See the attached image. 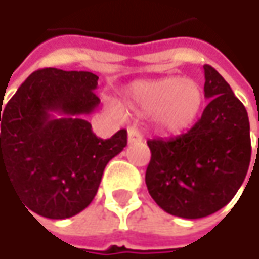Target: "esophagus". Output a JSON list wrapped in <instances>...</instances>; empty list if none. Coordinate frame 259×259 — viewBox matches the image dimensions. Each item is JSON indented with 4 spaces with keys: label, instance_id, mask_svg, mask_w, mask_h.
Returning <instances> with one entry per match:
<instances>
[{
    "label": "esophagus",
    "instance_id": "34e87169",
    "mask_svg": "<svg viewBox=\"0 0 259 259\" xmlns=\"http://www.w3.org/2000/svg\"><path fill=\"white\" fill-rule=\"evenodd\" d=\"M143 140V136H141V133H140L139 130H136V128H128V143L130 144H133V143H139Z\"/></svg>",
    "mask_w": 259,
    "mask_h": 259
}]
</instances>
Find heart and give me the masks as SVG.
Instances as JSON below:
<instances>
[{
	"label": "heart",
	"instance_id": "b5f03b06",
	"mask_svg": "<svg viewBox=\"0 0 259 259\" xmlns=\"http://www.w3.org/2000/svg\"><path fill=\"white\" fill-rule=\"evenodd\" d=\"M123 104L140 116L155 115L162 133L181 134L199 119L205 104V90L196 79L181 76L140 81L125 90Z\"/></svg>",
	"mask_w": 259,
	"mask_h": 259
}]
</instances>
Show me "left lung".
<instances>
[{
	"instance_id": "left-lung-1",
	"label": "left lung",
	"mask_w": 259,
	"mask_h": 259,
	"mask_svg": "<svg viewBox=\"0 0 259 259\" xmlns=\"http://www.w3.org/2000/svg\"><path fill=\"white\" fill-rule=\"evenodd\" d=\"M203 72L209 103L202 118L176 139L147 141L149 193L165 212L189 220L224 208L240 189L250 162L245 106L212 66L205 65Z\"/></svg>"
}]
</instances>
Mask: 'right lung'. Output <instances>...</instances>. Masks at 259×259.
I'll return each mask as SVG.
<instances>
[{
	"label": "right lung",
	"mask_w": 259,
	"mask_h": 259,
	"mask_svg": "<svg viewBox=\"0 0 259 259\" xmlns=\"http://www.w3.org/2000/svg\"><path fill=\"white\" fill-rule=\"evenodd\" d=\"M99 76L46 67L0 107V178L9 176L32 212L63 220L83 211L107 162L126 146V131L99 139L85 120L100 104ZM29 212V211H28Z\"/></svg>",
	"instance_id": "obj_1"
}]
</instances>
